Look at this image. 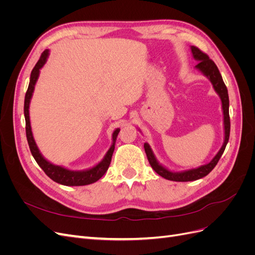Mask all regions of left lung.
<instances>
[{
	"instance_id": "left-lung-1",
	"label": "left lung",
	"mask_w": 255,
	"mask_h": 255,
	"mask_svg": "<svg viewBox=\"0 0 255 255\" xmlns=\"http://www.w3.org/2000/svg\"><path fill=\"white\" fill-rule=\"evenodd\" d=\"M191 53H192V57H194L197 61H199L198 65H196V69L201 72L204 76L210 80V82L213 85V88L216 91L221 100V106H222V113H223V129H225V139H223V144L218 151V153L213 157V159L205 165H202L200 167L194 168V169H189V170H184V171H179V172H174L169 170L168 168L164 167L161 165L159 161L156 159L155 155L151 149V146L148 142H144V151L146 154V157H148L149 163L151 167L154 169L157 174L160 176H163L166 180H170V181H175V182H189V181H196L201 179V177H204L210 173L215 166L217 165L218 160L220 159L221 155L225 152V149L227 146V143L229 141V137H230V116H229V95H228V89L225 82L222 80V76L218 70L217 66L215 65L214 61L210 59L205 53H203L201 50H199L198 48L191 45L190 47Z\"/></svg>"
}]
</instances>
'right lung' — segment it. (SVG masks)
I'll return each instance as SVG.
<instances>
[{
  "label": "right lung",
  "mask_w": 255,
  "mask_h": 255,
  "mask_svg": "<svg viewBox=\"0 0 255 255\" xmlns=\"http://www.w3.org/2000/svg\"><path fill=\"white\" fill-rule=\"evenodd\" d=\"M50 50H44L41 54L39 60L37 61L36 66L32 70L30 73V79L28 88L25 94L24 99V117H25V129H26V138L27 142L29 145V150L32 152V155L37 161V164L40 166V168L45 172L50 179H52L54 182H56L61 185H66V186H84V185H89L97 182L98 180L101 179V177L105 174L107 169L110 167V164L112 161V156L115 150V143L116 139H117V136L120 132V128H116L113 133V143L109 151L106 152L105 156L103 159L100 161L99 164L96 166L91 167L86 170H70V169H67L63 166L54 165L48 159L43 157L42 154L40 153V150L38 149L36 144V141L34 139L33 132H32V127H30V121H29V103L30 99L33 97V92L35 89L36 82L39 78L40 69L47 63V59L49 57Z\"/></svg>",
  "instance_id": "add662e5"
}]
</instances>
